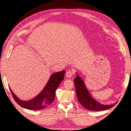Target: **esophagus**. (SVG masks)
Here are the masks:
<instances>
[{"instance_id": "34e87169", "label": "esophagus", "mask_w": 131, "mask_h": 131, "mask_svg": "<svg viewBox=\"0 0 131 131\" xmlns=\"http://www.w3.org/2000/svg\"><path fill=\"white\" fill-rule=\"evenodd\" d=\"M73 74H74V72H72V71L70 70H68L66 73V76L67 77H71Z\"/></svg>"}]
</instances>
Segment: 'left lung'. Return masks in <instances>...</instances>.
Returning <instances> with one entry per match:
<instances>
[{
	"instance_id": "left-lung-1",
	"label": "left lung",
	"mask_w": 131,
	"mask_h": 131,
	"mask_svg": "<svg viewBox=\"0 0 131 131\" xmlns=\"http://www.w3.org/2000/svg\"><path fill=\"white\" fill-rule=\"evenodd\" d=\"M74 83L78 101L85 109L91 111L106 110L109 109L115 105V103L108 105H102L93 99L85 87L83 79L78 75H77L74 79Z\"/></svg>"
}]
</instances>
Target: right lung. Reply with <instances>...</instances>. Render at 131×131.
I'll list each match as a JSON object with an SVG mask.
<instances>
[{"label": "right lung", "instance_id": "obj_1", "mask_svg": "<svg viewBox=\"0 0 131 131\" xmlns=\"http://www.w3.org/2000/svg\"><path fill=\"white\" fill-rule=\"evenodd\" d=\"M65 72V70H63L52 74L43 91L31 100L21 101L17 97L10 88V91L15 101L21 107L32 110L43 109L51 105L54 101L55 91L63 80Z\"/></svg>", "mask_w": 131, "mask_h": 131}]
</instances>
